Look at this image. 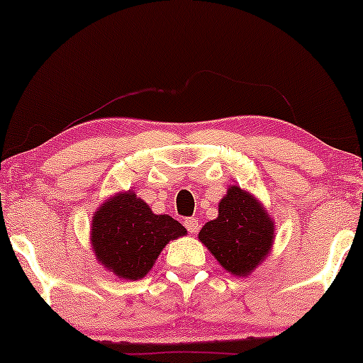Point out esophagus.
<instances>
[{
    "mask_svg": "<svg viewBox=\"0 0 363 363\" xmlns=\"http://www.w3.org/2000/svg\"><path fill=\"white\" fill-rule=\"evenodd\" d=\"M184 225H186V228L189 234H196V232H198V220L196 218H186Z\"/></svg>",
    "mask_w": 363,
    "mask_h": 363,
    "instance_id": "obj_1",
    "label": "esophagus"
}]
</instances>
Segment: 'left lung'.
Segmentation results:
<instances>
[{
    "label": "left lung",
    "instance_id": "obj_1",
    "mask_svg": "<svg viewBox=\"0 0 363 363\" xmlns=\"http://www.w3.org/2000/svg\"><path fill=\"white\" fill-rule=\"evenodd\" d=\"M225 272L249 277L272 252L274 220L252 193L228 186L218 203V216L205 223L198 234Z\"/></svg>",
    "mask_w": 363,
    "mask_h": 363
}]
</instances>
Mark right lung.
<instances>
[{
	"mask_svg": "<svg viewBox=\"0 0 363 363\" xmlns=\"http://www.w3.org/2000/svg\"><path fill=\"white\" fill-rule=\"evenodd\" d=\"M186 234L170 215H155L136 193L121 191L95 210L90 244L107 272L136 281L147 277L170 240Z\"/></svg>",
	"mask_w": 363,
	"mask_h": 363,
	"instance_id": "obj_1",
	"label": "right lung"
}]
</instances>
